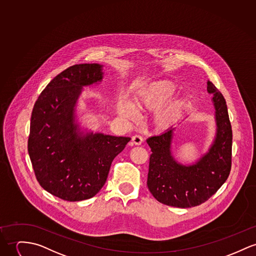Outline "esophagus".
I'll return each mask as SVG.
<instances>
[{
  "label": "esophagus",
  "instance_id": "1",
  "mask_svg": "<svg viewBox=\"0 0 256 256\" xmlns=\"http://www.w3.org/2000/svg\"><path fill=\"white\" fill-rule=\"evenodd\" d=\"M132 143H134V145H141V144L143 143V138H142L141 136H138V134L134 136L132 138Z\"/></svg>",
  "mask_w": 256,
  "mask_h": 256
}]
</instances>
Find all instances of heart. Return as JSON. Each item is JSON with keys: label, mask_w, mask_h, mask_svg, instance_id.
Masks as SVG:
<instances>
[{"label": "heart", "mask_w": 256, "mask_h": 256, "mask_svg": "<svg viewBox=\"0 0 256 256\" xmlns=\"http://www.w3.org/2000/svg\"><path fill=\"white\" fill-rule=\"evenodd\" d=\"M176 86L168 80H160L151 84L138 99V104H142L149 108L157 107L166 100L172 98L176 92ZM182 101L180 99H172L156 111V120L162 126H168L174 122L180 115L182 109ZM117 112L122 118L128 120H134L138 118V110L132 103L124 98L118 99Z\"/></svg>", "instance_id": "heart-1"}]
</instances>
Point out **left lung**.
<instances>
[{
	"mask_svg": "<svg viewBox=\"0 0 256 256\" xmlns=\"http://www.w3.org/2000/svg\"><path fill=\"white\" fill-rule=\"evenodd\" d=\"M208 92L216 110V132L206 154L192 164H182L172 156L176 126L146 141L151 148L147 186L158 202L176 208H192L208 200L224 184L231 170L232 128L226 101L208 80Z\"/></svg>",
	"mask_w": 256,
	"mask_h": 256,
	"instance_id": "left-lung-1",
	"label": "left lung"
}]
</instances>
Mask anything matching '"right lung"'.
<instances>
[{
    "instance_id": "obj_1",
    "label": "right lung",
    "mask_w": 256,
    "mask_h": 256,
    "mask_svg": "<svg viewBox=\"0 0 256 256\" xmlns=\"http://www.w3.org/2000/svg\"><path fill=\"white\" fill-rule=\"evenodd\" d=\"M103 65H73L58 74L37 99L31 116L28 153L40 185L64 200L96 196L114 158L130 138L82 130L76 106L84 86L103 79Z\"/></svg>"
}]
</instances>
